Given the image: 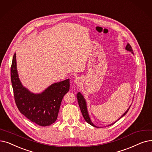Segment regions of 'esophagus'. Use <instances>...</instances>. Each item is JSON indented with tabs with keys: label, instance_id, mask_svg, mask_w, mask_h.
Wrapping results in <instances>:
<instances>
[{
	"label": "esophagus",
	"instance_id": "1",
	"mask_svg": "<svg viewBox=\"0 0 152 152\" xmlns=\"http://www.w3.org/2000/svg\"><path fill=\"white\" fill-rule=\"evenodd\" d=\"M80 81H81V80H80V77H76V78L75 79V83L76 84H80Z\"/></svg>",
	"mask_w": 152,
	"mask_h": 152
}]
</instances>
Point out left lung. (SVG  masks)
Instances as JSON below:
<instances>
[{
	"label": "left lung",
	"instance_id": "8db88e82",
	"mask_svg": "<svg viewBox=\"0 0 152 152\" xmlns=\"http://www.w3.org/2000/svg\"><path fill=\"white\" fill-rule=\"evenodd\" d=\"M125 49H126L127 50L129 51H131L132 53H133V50H132V48L131 46L129 43H127V45L126 46V47H125ZM76 97H77V101H78V104H79V105H80V108L81 109V113L83 114V116L84 117V118L85 119V121H86L88 124H89L90 125H92V126L94 127H96V125H94L92 123L90 118H89V114H88V110H87V106H86V101L84 99V98L83 97V95L80 93V92H78V93L76 95ZM130 107V106L129 107V108ZM129 108L127 110V111L125 112V113L119 118L118 119H120V118L121 117H122L123 116H124L125 114H126L128 111L129 110ZM115 123V122H114Z\"/></svg>",
	"mask_w": 152,
	"mask_h": 152
}]
</instances>
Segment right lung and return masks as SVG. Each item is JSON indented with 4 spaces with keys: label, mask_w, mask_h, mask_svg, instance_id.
I'll return each mask as SVG.
<instances>
[{
    "label": "right lung",
    "mask_w": 152,
    "mask_h": 152,
    "mask_svg": "<svg viewBox=\"0 0 152 152\" xmlns=\"http://www.w3.org/2000/svg\"><path fill=\"white\" fill-rule=\"evenodd\" d=\"M13 57L10 76L15 102L19 111L32 122L39 126H48L57 119L63 97L69 89V80L51 84L41 94L31 93L20 81Z\"/></svg>",
    "instance_id": "obj_1"
}]
</instances>
